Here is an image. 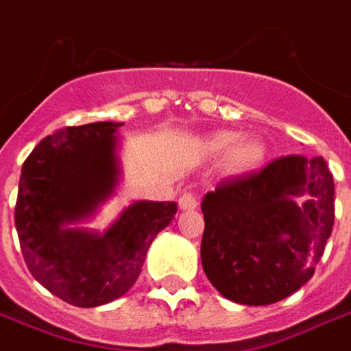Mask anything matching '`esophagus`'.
Masks as SVG:
<instances>
[{
    "label": "esophagus",
    "instance_id": "obj_1",
    "mask_svg": "<svg viewBox=\"0 0 351 351\" xmlns=\"http://www.w3.org/2000/svg\"><path fill=\"white\" fill-rule=\"evenodd\" d=\"M178 204H180V209H184V211H191V209H195L198 206V200L193 193H186L184 197H180Z\"/></svg>",
    "mask_w": 351,
    "mask_h": 351
}]
</instances>
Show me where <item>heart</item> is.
<instances>
[{"label":"heart","instance_id":"obj_1","mask_svg":"<svg viewBox=\"0 0 351 351\" xmlns=\"http://www.w3.org/2000/svg\"><path fill=\"white\" fill-rule=\"evenodd\" d=\"M211 154H226V167L234 175H244L256 169L266 158V143L258 136H242L237 131H217L208 138Z\"/></svg>","mask_w":351,"mask_h":351}]
</instances>
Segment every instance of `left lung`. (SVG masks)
Returning a JSON list of instances; mask_svg holds the SVG:
<instances>
[{"label":"left lung","instance_id":"8db88e82","mask_svg":"<svg viewBox=\"0 0 351 351\" xmlns=\"http://www.w3.org/2000/svg\"><path fill=\"white\" fill-rule=\"evenodd\" d=\"M333 187L322 156L289 154L206 193L200 256L209 282L245 306L302 288L332 234Z\"/></svg>","mask_w":351,"mask_h":351}]
</instances>
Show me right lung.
<instances>
[{
    "label": "right lung",
    "mask_w": 351,
    "mask_h": 351,
    "mask_svg": "<svg viewBox=\"0 0 351 351\" xmlns=\"http://www.w3.org/2000/svg\"><path fill=\"white\" fill-rule=\"evenodd\" d=\"M121 121L67 127L43 138L19 176L14 222L27 267L69 304L96 308L136 282L154 237L176 202L136 200L107 230L82 228L117 195Z\"/></svg>",
    "instance_id": "add662e5"
}]
</instances>
